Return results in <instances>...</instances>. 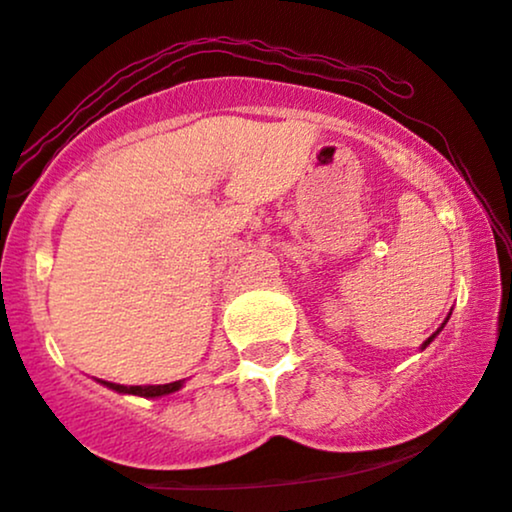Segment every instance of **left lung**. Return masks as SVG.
<instances>
[{"instance_id":"8db88e82","label":"left lung","mask_w":512,"mask_h":512,"mask_svg":"<svg viewBox=\"0 0 512 512\" xmlns=\"http://www.w3.org/2000/svg\"><path fill=\"white\" fill-rule=\"evenodd\" d=\"M433 338H435V333H433V336H430V338H428V341H426V343H423V348H426V346H428V343H430V341H433Z\"/></svg>"}]
</instances>
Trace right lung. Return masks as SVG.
<instances>
[{
  "mask_svg": "<svg viewBox=\"0 0 512 512\" xmlns=\"http://www.w3.org/2000/svg\"><path fill=\"white\" fill-rule=\"evenodd\" d=\"M106 387L116 389L120 394H137V396H162V394H171L181 387V382H171V384H145V387H125V384H116V382H103Z\"/></svg>",
  "mask_w": 512,
  "mask_h": 512,
  "instance_id": "obj_1",
  "label": "right lung"
}]
</instances>
